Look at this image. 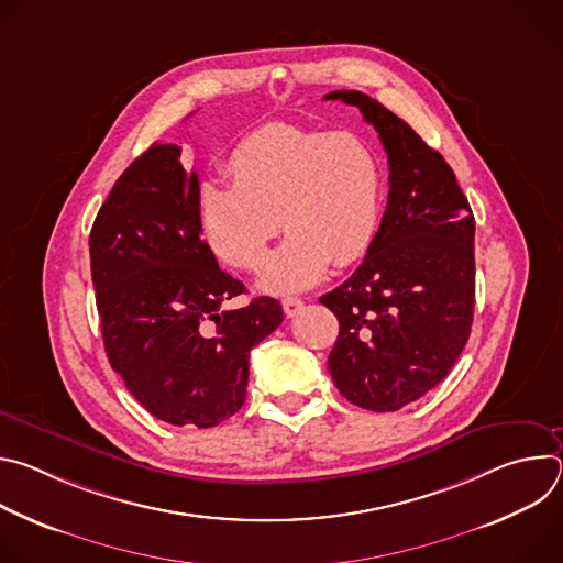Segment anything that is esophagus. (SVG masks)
Instances as JSON below:
<instances>
[{"label":"esophagus","instance_id":"1","mask_svg":"<svg viewBox=\"0 0 563 563\" xmlns=\"http://www.w3.org/2000/svg\"><path fill=\"white\" fill-rule=\"evenodd\" d=\"M302 307H305V302H302L300 298H294V296L283 298V311H285L289 318H291V316H296Z\"/></svg>","mask_w":563,"mask_h":563}]
</instances>
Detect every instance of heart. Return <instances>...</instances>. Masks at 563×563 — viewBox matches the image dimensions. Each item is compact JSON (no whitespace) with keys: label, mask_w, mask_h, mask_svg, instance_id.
<instances>
[{"label":"heart","mask_w":563,"mask_h":563,"mask_svg":"<svg viewBox=\"0 0 563 563\" xmlns=\"http://www.w3.org/2000/svg\"><path fill=\"white\" fill-rule=\"evenodd\" d=\"M227 174L231 187L200 191L202 238L224 265L256 272L283 222L289 238L261 278L269 294L307 289L332 263L361 261L378 233L383 165L356 133L267 124L238 142Z\"/></svg>","instance_id":"b5f03b06"}]
</instances>
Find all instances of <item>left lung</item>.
Returning <instances> with one entry per match:
<instances>
[{
  "instance_id": "1",
  "label": "left lung",
  "mask_w": 563,
  "mask_h": 563,
  "mask_svg": "<svg viewBox=\"0 0 563 563\" xmlns=\"http://www.w3.org/2000/svg\"><path fill=\"white\" fill-rule=\"evenodd\" d=\"M358 107L389 165L378 233L358 269L320 296L339 318L330 374L350 404L394 412L439 385L461 356L474 311V216L439 151L361 91Z\"/></svg>"
}]
</instances>
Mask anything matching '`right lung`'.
<instances>
[{"mask_svg":"<svg viewBox=\"0 0 563 563\" xmlns=\"http://www.w3.org/2000/svg\"><path fill=\"white\" fill-rule=\"evenodd\" d=\"M198 174L178 144H151L118 178L89 235L111 367L172 426L213 428L245 404L250 352L283 323L276 298L222 309L245 285L202 240Z\"/></svg>","mask_w":563,"mask_h":563,"instance_id":"right-lung-1","label":"right lung"}]
</instances>
